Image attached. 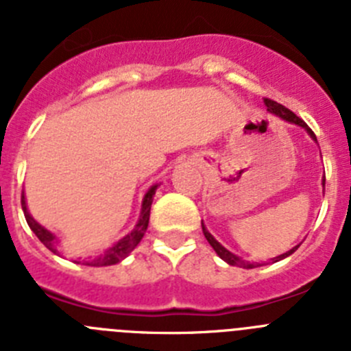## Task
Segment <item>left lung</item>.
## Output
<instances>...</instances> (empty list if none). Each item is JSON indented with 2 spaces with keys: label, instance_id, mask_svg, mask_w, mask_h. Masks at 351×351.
<instances>
[{
  "label": "left lung",
  "instance_id": "1",
  "mask_svg": "<svg viewBox=\"0 0 351 351\" xmlns=\"http://www.w3.org/2000/svg\"><path fill=\"white\" fill-rule=\"evenodd\" d=\"M263 104H265V107H267V110H271V112L276 114V116L283 117V119H287L288 123H293V125L302 126V128L306 130V132H308L309 135H311V137L316 141V137H315V133H313V130L309 128V126L306 125V123H304L302 119H300V117H297L295 114L291 112L290 108H287V107H285V105L278 104V101L271 100V98H263ZM324 186H325V179H324ZM202 230H204V235H206V239H207V243H209L210 246H213V250L216 251V253H218L219 258H223L226 263H230V265H237V267H244V269H253V263H247L246 260L239 258L237 255H234V253H230V251H228V250H225V247H223L221 244H219L218 241H216V239H214L213 235H210L209 232L206 230V226H204V225H202ZM297 247H299V246H295V247H293V250L287 251V253H283V255L276 256V258H272V262H280V260L287 258V256H290L291 253H293V251L297 250Z\"/></svg>",
  "mask_w": 351,
  "mask_h": 351
}]
</instances>
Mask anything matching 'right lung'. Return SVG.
I'll return each mask as SVG.
<instances>
[{"label":"right lung","instance_id":"1","mask_svg":"<svg viewBox=\"0 0 351 351\" xmlns=\"http://www.w3.org/2000/svg\"><path fill=\"white\" fill-rule=\"evenodd\" d=\"M154 191H156V186H153L151 190L145 193L144 197V202H142V213H141V219H138V223L135 225V228H133L132 232H130L128 235H125V237L121 239L119 243L114 244L110 250L105 253L101 258L98 260H93V262H84L86 265H114V263H119L121 260L126 258V256L132 253L133 250H135V246H137L138 243H141V239L144 237L145 230H147V225H149V210H151V204H153V195ZM21 204H23V210H24V218H26L27 225H29V228L33 230V234L36 235V237L40 239V243H43V246L49 247V250L52 251V253H58V250H56V235L51 234V232L47 230V228H43L42 225H38V223L35 221V219L31 218V214L27 213V207H26V200H21ZM80 263V262H77Z\"/></svg>","mask_w":351,"mask_h":351}]
</instances>
